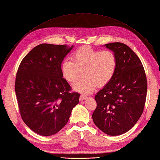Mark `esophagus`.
<instances>
[{
  "mask_svg": "<svg viewBox=\"0 0 160 160\" xmlns=\"http://www.w3.org/2000/svg\"><path fill=\"white\" fill-rule=\"evenodd\" d=\"M88 98V96H85V95H81L80 96V100H85Z\"/></svg>",
  "mask_w": 160,
  "mask_h": 160,
  "instance_id": "34e87169",
  "label": "esophagus"
}]
</instances>
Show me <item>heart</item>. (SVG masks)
<instances>
[{"label": "heart", "mask_w": 160, "mask_h": 160, "mask_svg": "<svg viewBox=\"0 0 160 160\" xmlns=\"http://www.w3.org/2000/svg\"><path fill=\"white\" fill-rule=\"evenodd\" d=\"M71 59L61 64L63 78L75 83L83 73V78L73 85V89L84 94L93 92L97 85L104 86L113 78L117 68V58L113 52L98 50L91 47H82L72 54Z\"/></svg>", "instance_id": "1"}]
</instances>
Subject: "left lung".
Masks as SVG:
<instances>
[{"mask_svg":"<svg viewBox=\"0 0 160 160\" xmlns=\"http://www.w3.org/2000/svg\"><path fill=\"white\" fill-rule=\"evenodd\" d=\"M117 58L113 78L95 96L97 107L92 114L96 127L107 135H120L132 128L143 113L147 78L139 58L120 42L104 45Z\"/></svg>","mask_w":160,"mask_h":160,"instance_id":"1","label":"left lung"}]
</instances>
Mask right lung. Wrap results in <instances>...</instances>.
Returning a JSON list of instances; mask_svg holds the SVG:
<instances>
[{
	"instance_id": "1",
	"label": "right lung",
	"mask_w": 160,
	"mask_h": 160,
	"mask_svg": "<svg viewBox=\"0 0 160 160\" xmlns=\"http://www.w3.org/2000/svg\"><path fill=\"white\" fill-rule=\"evenodd\" d=\"M73 46L42 44L21 62L15 90L23 122L42 136L54 135L65 126L79 93H70V85L60 70Z\"/></svg>"
}]
</instances>
